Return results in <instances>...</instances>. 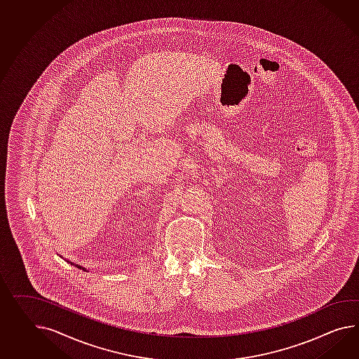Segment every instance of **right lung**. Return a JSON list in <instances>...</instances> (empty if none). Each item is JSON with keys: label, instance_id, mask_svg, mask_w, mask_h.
I'll list each match as a JSON object with an SVG mask.
<instances>
[{"label": "right lung", "instance_id": "add662e5", "mask_svg": "<svg viewBox=\"0 0 359 359\" xmlns=\"http://www.w3.org/2000/svg\"><path fill=\"white\" fill-rule=\"evenodd\" d=\"M76 266H78V264H76ZM78 268H81V266H78Z\"/></svg>", "mask_w": 359, "mask_h": 359}]
</instances>
